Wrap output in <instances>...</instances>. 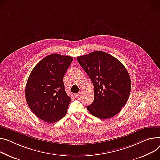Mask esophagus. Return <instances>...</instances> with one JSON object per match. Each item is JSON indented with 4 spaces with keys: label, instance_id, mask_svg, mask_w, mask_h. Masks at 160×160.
I'll use <instances>...</instances> for the list:
<instances>
[{
    "label": "esophagus",
    "instance_id": "34e87169",
    "mask_svg": "<svg viewBox=\"0 0 160 160\" xmlns=\"http://www.w3.org/2000/svg\"><path fill=\"white\" fill-rule=\"evenodd\" d=\"M74 97L78 98H79V97H80V93H76V94H74Z\"/></svg>",
    "mask_w": 160,
    "mask_h": 160
}]
</instances>
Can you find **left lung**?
Instances as JSON below:
<instances>
[{
  "instance_id": "obj_1",
  "label": "left lung",
  "mask_w": 160,
  "mask_h": 160,
  "mask_svg": "<svg viewBox=\"0 0 160 160\" xmlns=\"http://www.w3.org/2000/svg\"><path fill=\"white\" fill-rule=\"evenodd\" d=\"M77 60L94 86V101L87 106L89 112L101 119L118 114L127 103L131 89L125 66L113 56L99 51L78 57Z\"/></svg>"
}]
</instances>
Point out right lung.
I'll list each match as a JSON object with an SVG mask.
<instances>
[{
	"label": "right lung",
	"instance_id": "right-lung-1",
	"mask_svg": "<svg viewBox=\"0 0 160 160\" xmlns=\"http://www.w3.org/2000/svg\"><path fill=\"white\" fill-rule=\"evenodd\" d=\"M72 60L71 57L56 53L49 55L29 74L25 89L28 105L46 122L55 123L67 113L71 98L66 92L63 78Z\"/></svg>",
	"mask_w": 160,
	"mask_h": 160
}]
</instances>
